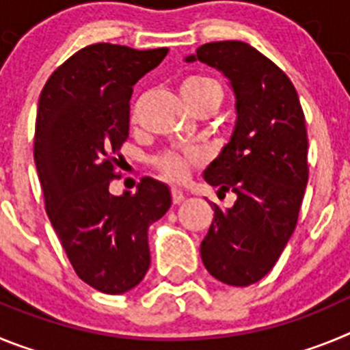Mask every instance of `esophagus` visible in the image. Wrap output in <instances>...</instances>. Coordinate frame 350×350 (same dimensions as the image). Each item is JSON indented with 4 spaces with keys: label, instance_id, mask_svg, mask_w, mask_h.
<instances>
[{
    "label": "esophagus",
    "instance_id": "obj_1",
    "mask_svg": "<svg viewBox=\"0 0 350 350\" xmlns=\"http://www.w3.org/2000/svg\"><path fill=\"white\" fill-rule=\"evenodd\" d=\"M172 200H173V203H175V205H180V203L185 200L184 191H180L178 187H172Z\"/></svg>",
    "mask_w": 350,
    "mask_h": 350
}]
</instances>
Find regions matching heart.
Returning <instances> with one entry per match:
<instances>
[{
  "label": "heart",
  "mask_w": 350,
  "mask_h": 350,
  "mask_svg": "<svg viewBox=\"0 0 350 350\" xmlns=\"http://www.w3.org/2000/svg\"><path fill=\"white\" fill-rule=\"evenodd\" d=\"M182 96L187 103L202 100H217L221 103L222 89L217 82L210 77H193L182 85ZM200 161V154L196 150H187V152H175V150H166L154 157V166L159 170L166 178L175 182H180L187 177L189 168Z\"/></svg>",
  "instance_id": "b5f03b06"
}]
</instances>
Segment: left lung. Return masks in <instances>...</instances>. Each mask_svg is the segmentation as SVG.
I'll use <instances>...</instances> for the list:
<instances>
[{"label":"left lung","mask_w":350,"mask_h":350,"mask_svg":"<svg viewBox=\"0 0 350 350\" xmlns=\"http://www.w3.org/2000/svg\"><path fill=\"white\" fill-rule=\"evenodd\" d=\"M202 61L230 80L237 120L230 142L203 178L217 194H237L213 208L200 252L212 277L228 286L261 280L280 258L298 222L308 182V138L289 77L243 42H212L185 61Z\"/></svg>","instance_id":"8db88e82"}]
</instances>
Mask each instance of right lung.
<instances>
[{
    "label": "right lung",
    "mask_w": 350,
    "mask_h": 350,
    "mask_svg": "<svg viewBox=\"0 0 350 350\" xmlns=\"http://www.w3.org/2000/svg\"><path fill=\"white\" fill-rule=\"evenodd\" d=\"M166 54L94 43L64 61L40 94L35 165L45 210L77 275L107 295L142 282L148 226L172 206L168 185L150 177L135 194L108 191L129 135L133 85Z\"/></svg>",
    "instance_id": "right-lung-1"
}]
</instances>
